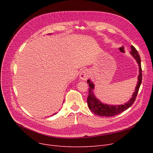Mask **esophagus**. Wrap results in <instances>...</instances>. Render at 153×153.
Instances as JSON below:
<instances>
[{
    "instance_id": "34e87169",
    "label": "esophagus",
    "mask_w": 153,
    "mask_h": 153,
    "mask_svg": "<svg viewBox=\"0 0 153 153\" xmlns=\"http://www.w3.org/2000/svg\"><path fill=\"white\" fill-rule=\"evenodd\" d=\"M89 76H90L89 72L87 69L82 70L79 75L80 79L82 80V81H86V80L89 77Z\"/></svg>"
}]
</instances>
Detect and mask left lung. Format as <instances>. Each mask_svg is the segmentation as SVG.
<instances>
[{"label":"left lung","instance_id":"8db88e82","mask_svg":"<svg viewBox=\"0 0 153 153\" xmlns=\"http://www.w3.org/2000/svg\"><path fill=\"white\" fill-rule=\"evenodd\" d=\"M130 54L133 56V57L135 59L136 62H138L139 66V75L138 77L137 85L136 86L134 92L132 95V97L130 100L125 103V104L120 105H111L108 104H105L102 103L99 99L96 98L93 93V90L94 89V84L90 79L87 80V84H89V95L87 97V104L89 109L94 113L95 115H99L101 117H114L117 115L121 114L122 112L130 108L134 103L137 94L138 92L142 82V70L141 66V58L138 54V51L133 46H131V52Z\"/></svg>","mask_w":153,"mask_h":153}]
</instances>
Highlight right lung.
<instances>
[{
  "mask_svg": "<svg viewBox=\"0 0 153 153\" xmlns=\"http://www.w3.org/2000/svg\"><path fill=\"white\" fill-rule=\"evenodd\" d=\"M55 114H56V113H55V114H54V115H55Z\"/></svg>",
  "mask_w": 153,
  "mask_h": 153,
  "instance_id": "right-lung-1",
  "label": "right lung"
}]
</instances>
